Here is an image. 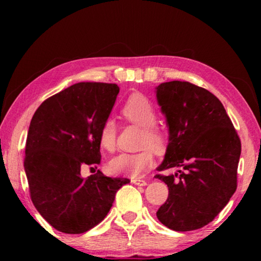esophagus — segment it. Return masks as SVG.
Returning <instances> with one entry per match:
<instances>
[{"mask_svg":"<svg viewBox=\"0 0 261 261\" xmlns=\"http://www.w3.org/2000/svg\"><path fill=\"white\" fill-rule=\"evenodd\" d=\"M131 182L136 184V185H139V187H145V185L147 184V182L145 179H140V178H132Z\"/></svg>","mask_w":261,"mask_h":261,"instance_id":"1","label":"esophagus"}]
</instances>
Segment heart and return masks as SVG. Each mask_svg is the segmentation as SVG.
Segmentation results:
<instances>
[{"instance_id": "obj_1", "label": "heart", "mask_w": 261, "mask_h": 261, "mask_svg": "<svg viewBox=\"0 0 261 261\" xmlns=\"http://www.w3.org/2000/svg\"><path fill=\"white\" fill-rule=\"evenodd\" d=\"M122 116L131 124L141 129L140 147H145L138 153H121L109 161V170L113 174L137 177L149 169L153 163V153H162L168 144L165 132L156 124V112L147 96L140 93L131 94L121 109ZM117 127L112 120L106 121L99 132L100 146L108 152L116 147Z\"/></svg>"}]
</instances>
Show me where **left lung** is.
<instances>
[{"label": "left lung", "mask_w": 261, "mask_h": 261, "mask_svg": "<svg viewBox=\"0 0 261 261\" xmlns=\"http://www.w3.org/2000/svg\"><path fill=\"white\" fill-rule=\"evenodd\" d=\"M158 102L169 126V144L158 174L169 194L156 216L176 231L202 228L215 219L237 189L241 139L221 101L189 82L156 87Z\"/></svg>", "instance_id": "1"}]
</instances>
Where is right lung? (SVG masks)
Here are the masks:
<instances>
[{"label": "right lung", "mask_w": 261, "mask_h": 261, "mask_svg": "<svg viewBox=\"0 0 261 261\" xmlns=\"http://www.w3.org/2000/svg\"><path fill=\"white\" fill-rule=\"evenodd\" d=\"M118 92L116 84H74L43 101L31 121L24 159L31 200L61 232L83 233L99 224L117 190L130 182L100 170L81 175L83 167L100 163L99 132Z\"/></svg>", "instance_id": "add662e5"}]
</instances>
